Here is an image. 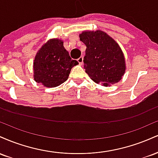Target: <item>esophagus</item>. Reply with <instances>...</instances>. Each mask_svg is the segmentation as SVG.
Instances as JSON below:
<instances>
[{
	"instance_id": "34e87169",
	"label": "esophagus",
	"mask_w": 158,
	"mask_h": 158,
	"mask_svg": "<svg viewBox=\"0 0 158 158\" xmlns=\"http://www.w3.org/2000/svg\"><path fill=\"white\" fill-rule=\"evenodd\" d=\"M77 61L79 62V64L80 65L82 64H83V57H81H81H79V59H77Z\"/></svg>"
}]
</instances>
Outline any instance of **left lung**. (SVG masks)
Returning a JSON list of instances; mask_svg holds the SVG:
<instances>
[{
  "label": "left lung",
  "mask_w": 158,
  "mask_h": 158,
  "mask_svg": "<svg viewBox=\"0 0 158 158\" xmlns=\"http://www.w3.org/2000/svg\"><path fill=\"white\" fill-rule=\"evenodd\" d=\"M86 45L84 68L94 82L105 86L118 82L126 71V61L120 47L106 32L84 31L79 35Z\"/></svg>",
  "instance_id": "8db88e82"
}]
</instances>
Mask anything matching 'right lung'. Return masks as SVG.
<instances>
[{"instance_id": "1", "label": "right lung", "mask_w": 158, "mask_h": 158, "mask_svg": "<svg viewBox=\"0 0 158 158\" xmlns=\"http://www.w3.org/2000/svg\"><path fill=\"white\" fill-rule=\"evenodd\" d=\"M77 61L72 60L62 40L50 39L40 48L33 62L34 79L47 88L57 87L68 79Z\"/></svg>"}]
</instances>
